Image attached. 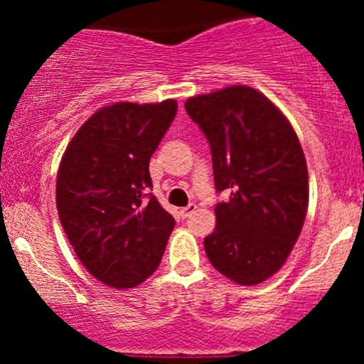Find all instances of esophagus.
<instances>
[{"mask_svg": "<svg viewBox=\"0 0 364 364\" xmlns=\"http://www.w3.org/2000/svg\"><path fill=\"white\" fill-rule=\"evenodd\" d=\"M195 210H196V205H195V203H190V205H188V207L181 208V210H179V214H181L183 219H186V217H190L191 214H193Z\"/></svg>", "mask_w": 364, "mask_h": 364, "instance_id": "1", "label": "esophagus"}]
</instances>
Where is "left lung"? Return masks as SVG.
<instances>
[{"label":"left lung","instance_id":"obj_1","mask_svg":"<svg viewBox=\"0 0 364 364\" xmlns=\"http://www.w3.org/2000/svg\"><path fill=\"white\" fill-rule=\"evenodd\" d=\"M185 107L210 144L215 188L231 190L203 240L208 260L232 282L257 286L281 270L306 219L301 144L282 111L248 85L193 95Z\"/></svg>","mask_w":364,"mask_h":364}]
</instances>
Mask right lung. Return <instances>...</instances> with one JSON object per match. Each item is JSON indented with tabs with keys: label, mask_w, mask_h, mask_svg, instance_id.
<instances>
[{
	"label": "right lung",
	"mask_w": 364,
	"mask_h": 364,
	"mask_svg": "<svg viewBox=\"0 0 364 364\" xmlns=\"http://www.w3.org/2000/svg\"><path fill=\"white\" fill-rule=\"evenodd\" d=\"M178 111L112 102L70 140L56 176V208L78 260L99 282L132 289L157 270L174 219L156 196L149 164Z\"/></svg>",
	"instance_id": "add662e5"
}]
</instances>
